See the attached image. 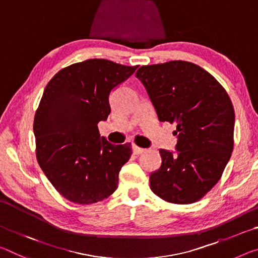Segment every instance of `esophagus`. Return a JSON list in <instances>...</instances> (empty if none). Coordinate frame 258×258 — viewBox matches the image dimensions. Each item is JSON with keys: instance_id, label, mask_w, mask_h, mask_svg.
<instances>
[{"instance_id": "1", "label": "esophagus", "mask_w": 258, "mask_h": 258, "mask_svg": "<svg viewBox=\"0 0 258 258\" xmlns=\"http://www.w3.org/2000/svg\"><path fill=\"white\" fill-rule=\"evenodd\" d=\"M145 151H146L145 148H140V147H138V146H136V145L133 146V153L136 154V155H140V154H142V153H145Z\"/></svg>"}]
</instances>
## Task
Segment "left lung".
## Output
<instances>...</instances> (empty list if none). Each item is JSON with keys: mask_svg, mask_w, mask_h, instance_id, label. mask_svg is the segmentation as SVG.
I'll use <instances>...</instances> for the list:
<instances>
[{"mask_svg": "<svg viewBox=\"0 0 258 258\" xmlns=\"http://www.w3.org/2000/svg\"><path fill=\"white\" fill-rule=\"evenodd\" d=\"M136 76L159 121L177 125L175 153L159 150L162 165L150 174L151 190L170 203L199 201L230 161L235 119L230 96L209 72L185 60L144 65Z\"/></svg>", "mask_w": 258, "mask_h": 258, "instance_id": "obj_1", "label": "left lung"}]
</instances>
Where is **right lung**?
I'll use <instances>...</instances> for the list:
<instances>
[{
	"label": "right lung",
	"mask_w": 258,
	"mask_h": 258,
	"mask_svg": "<svg viewBox=\"0 0 258 258\" xmlns=\"http://www.w3.org/2000/svg\"><path fill=\"white\" fill-rule=\"evenodd\" d=\"M137 67L94 58L62 69L44 88L34 117L36 159L48 180L73 203L92 204L118 187L131 144L112 145L97 124L111 111L109 96Z\"/></svg>",
	"instance_id": "1"
}]
</instances>
